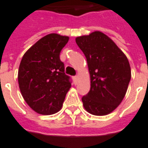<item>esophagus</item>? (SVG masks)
<instances>
[{
	"label": "esophagus",
	"instance_id": "esophagus-1",
	"mask_svg": "<svg viewBox=\"0 0 148 148\" xmlns=\"http://www.w3.org/2000/svg\"><path fill=\"white\" fill-rule=\"evenodd\" d=\"M73 80H74V83L76 84L77 83V80H78V77L77 76H74L73 77Z\"/></svg>",
	"mask_w": 148,
	"mask_h": 148
}]
</instances>
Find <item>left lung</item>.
Masks as SVG:
<instances>
[{
  "mask_svg": "<svg viewBox=\"0 0 148 148\" xmlns=\"http://www.w3.org/2000/svg\"><path fill=\"white\" fill-rule=\"evenodd\" d=\"M87 59L90 76V91L82 97L91 114H110L121 103L131 81L127 58L110 38L100 31L76 38Z\"/></svg>",
  "mask_w": 148,
  "mask_h": 148,
  "instance_id": "8db88e82",
  "label": "left lung"
}]
</instances>
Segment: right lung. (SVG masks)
Returning <instances> with one entry per match:
<instances>
[{
	"mask_svg": "<svg viewBox=\"0 0 148 148\" xmlns=\"http://www.w3.org/2000/svg\"><path fill=\"white\" fill-rule=\"evenodd\" d=\"M67 36L50 34L36 42L21 61L18 84L21 95L34 111L44 115L60 110L71 80L64 73L60 53L68 42Z\"/></svg>",
	"mask_w": 148,
	"mask_h": 148,
	"instance_id": "right-lung-1",
	"label": "right lung"
}]
</instances>
